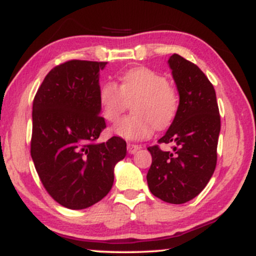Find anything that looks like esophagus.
<instances>
[{"instance_id":"esophagus-1","label":"esophagus","mask_w":256,"mask_h":256,"mask_svg":"<svg viewBox=\"0 0 256 256\" xmlns=\"http://www.w3.org/2000/svg\"><path fill=\"white\" fill-rule=\"evenodd\" d=\"M128 154H136V152H137L139 148H140V146H139V145H137V144H131V143H128Z\"/></svg>"}]
</instances>
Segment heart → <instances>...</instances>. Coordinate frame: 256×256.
<instances>
[{
    "mask_svg": "<svg viewBox=\"0 0 256 256\" xmlns=\"http://www.w3.org/2000/svg\"><path fill=\"white\" fill-rule=\"evenodd\" d=\"M134 100V114L122 118L113 128L118 136L130 140H143L156 128H168L178 111L176 90L166 76L146 67L126 70L119 78V86L106 82L100 87V108L108 122L118 120Z\"/></svg>",
    "mask_w": 256,
    "mask_h": 256,
    "instance_id": "heart-1",
    "label": "heart"
}]
</instances>
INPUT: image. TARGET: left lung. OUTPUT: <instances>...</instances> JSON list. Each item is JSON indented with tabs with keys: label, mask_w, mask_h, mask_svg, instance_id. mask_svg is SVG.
I'll return each instance as SVG.
<instances>
[{
	"label": "left lung",
	"mask_w": 256,
	"mask_h": 256,
	"mask_svg": "<svg viewBox=\"0 0 256 256\" xmlns=\"http://www.w3.org/2000/svg\"><path fill=\"white\" fill-rule=\"evenodd\" d=\"M168 62L180 105L158 143H171L174 151H163L158 145L148 148L152 163L146 180L152 195L182 204L198 195L214 174L221 118L214 86L206 74L178 54H172Z\"/></svg>",
	"instance_id": "8db88e82"
}]
</instances>
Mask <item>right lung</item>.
Listing matches in <instances>:
<instances>
[{"instance_id":"1","label":"right lung","mask_w":256,"mask_h":256,"mask_svg":"<svg viewBox=\"0 0 256 256\" xmlns=\"http://www.w3.org/2000/svg\"><path fill=\"white\" fill-rule=\"evenodd\" d=\"M108 62L70 60L47 74L33 102L30 154L41 183L59 204L85 209L108 195L126 142L96 143L106 128L100 117L99 70Z\"/></svg>"}]
</instances>
